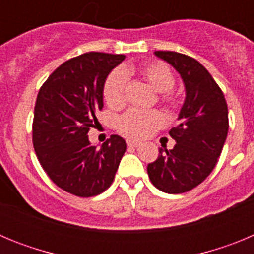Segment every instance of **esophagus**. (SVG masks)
I'll return each mask as SVG.
<instances>
[{
	"mask_svg": "<svg viewBox=\"0 0 254 254\" xmlns=\"http://www.w3.org/2000/svg\"><path fill=\"white\" fill-rule=\"evenodd\" d=\"M141 143L142 142L137 140H127V145H128V147H138Z\"/></svg>",
	"mask_w": 254,
	"mask_h": 254,
	"instance_id": "34e87169",
	"label": "esophagus"
}]
</instances>
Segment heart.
I'll return each instance as SVG.
<instances>
[{"mask_svg": "<svg viewBox=\"0 0 254 254\" xmlns=\"http://www.w3.org/2000/svg\"><path fill=\"white\" fill-rule=\"evenodd\" d=\"M140 76L159 93H163L161 100L169 107H177L179 98L173 93L176 78L167 64L156 61L141 64L140 67L125 66L109 73L103 87V96L108 105L113 109H120L126 103L127 77ZM165 123V117L160 111H140L129 109L117 120V131L129 138H146L155 131L161 128Z\"/></svg>", "mask_w": 254, "mask_h": 254, "instance_id": "1", "label": "heart"}]
</instances>
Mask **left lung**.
Instances as JSON below:
<instances>
[{
    "instance_id": "1",
    "label": "left lung",
    "mask_w": 254,
    "mask_h": 254,
    "mask_svg": "<svg viewBox=\"0 0 254 254\" xmlns=\"http://www.w3.org/2000/svg\"><path fill=\"white\" fill-rule=\"evenodd\" d=\"M181 75L186 100L181 121L169 131L176 140L172 150L159 149L147 165L152 185L165 193H185L201 185L214 170L229 129L228 105L223 91L198 61L178 52L156 51Z\"/></svg>"
}]
</instances>
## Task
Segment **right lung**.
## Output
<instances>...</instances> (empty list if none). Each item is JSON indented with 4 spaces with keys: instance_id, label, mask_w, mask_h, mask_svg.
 Instances as JSON below:
<instances>
[{
    "instance_id": "right-lung-1",
    "label": "right lung",
    "mask_w": 254,
    "mask_h": 254,
    "mask_svg": "<svg viewBox=\"0 0 254 254\" xmlns=\"http://www.w3.org/2000/svg\"><path fill=\"white\" fill-rule=\"evenodd\" d=\"M125 55L89 52L51 73L37 96L33 145L44 172L56 186L78 197H93L113 183L126 141L112 134L100 149L87 132L103 109V87Z\"/></svg>"
}]
</instances>
